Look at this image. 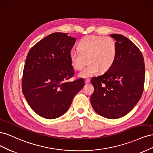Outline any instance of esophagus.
I'll return each mask as SVG.
<instances>
[{
	"instance_id": "1",
	"label": "esophagus",
	"mask_w": 153,
	"mask_h": 153,
	"mask_svg": "<svg viewBox=\"0 0 153 153\" xmlns=\"http://www.w3.org/2000/svg\"><path fill=\"white\" fill-rule=\"evenodd\" d=\"M85 84H89V83H90V79H85Z\"/></svg>"
}]
</instances>
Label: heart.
I'll return each mask as SVG.
<instances>
[{
    "mask_svg": "<svg viewBox=\"0 0 153 153\" xmlns=\"http://www.w3.org/2000/svg\"><path fill=\"white\" fill-rule=\"evenodd\" d=\"M78 51H72L69 61L74 70H80L87 63L89 64L79 73L81 78H89L100 71H106L113 66L117 56L116 41L111 37L91 35L82 39L77 45Z\"/></svg>",
    "mask_w": 153,
    "mask_h": 153,
    "instance_id": "b5f03b06",
    "label": "heart"
}]
</instances>
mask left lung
<instances>
[{
    "mask_svg": "<svg viewBox=\"0 0 153 153\" xmlns=\"http://www.w3.org/2000/svg\"><path fill=\"white\" fill-rule=\"evenodd\" d=\"M110 36L116 41L117 59L109 70L91 79L94 91L91 103L97 114L114 119L126 115L140 100L145 64L140 50L131 40L121 34Z\"/></svg>",
    "mask_w": 153,
    "mask_h": 153,
    "instance_id": "8db88e82",
    "label": "left lung"
}]
</instances>
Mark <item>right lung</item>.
<instances>
[{"instance_id": "obj_1", "label": "right lung", "mask_w": 153, "mask_h": 153, "mask_svg": "<svg viewBox=\"0 0 153 153\" xmlns=\"http://www.w3.org/2000/svg\"><path fill=\"white\" fill-rule=\"evenodd\" d=\"M75 41L65 33L55 32L37 43L27 54L23 94L30 108L42 117L53 119L65 114L84 86L82 78L66 82L75 74L69 54Z\"/></svg>"}]
</instances>
